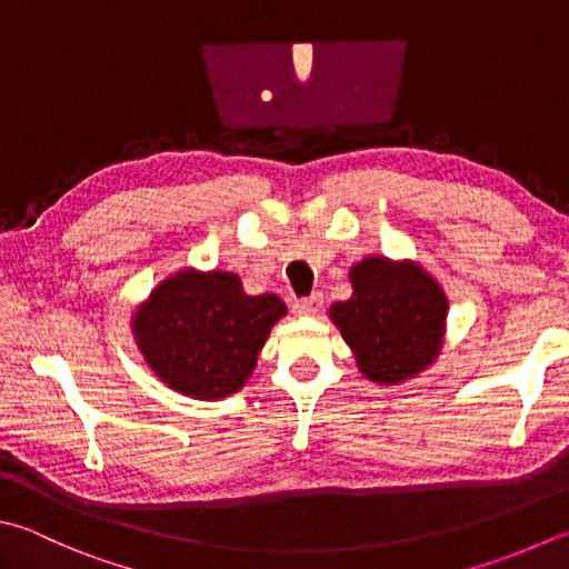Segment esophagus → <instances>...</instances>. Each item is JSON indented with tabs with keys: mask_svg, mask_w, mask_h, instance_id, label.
<instances>
[{
	"mask_svg": "<svg viewBox=\"0 0 569 569\" xmlns=\"http://www.w3.org/2000/svg\"><path fill=\"white\" fill-rule=\"evenodd\" d=\"M321 307H325V297H321V295L299 299V302L295 305L297 315H305V317H317L321 312Z\"/></svg>",
	"mask_w": 569,
	"mask_h": 569,
	"instance_id": "obj_1",
	"label": "esophagus"
}]
</instances>
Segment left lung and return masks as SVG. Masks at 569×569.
<instances>
[{
    "label": "left lung",
    "mask_w": 569,
    "mask_h": 569,
    "mask_svg": "<svg viewBox=\"0 0 569 569\" xmlns=\"http://www.w3.org/2000/svg\"><path fill=\"white\" fill-rule=\"evenodd\" d=\"M351 297L329 307L359 371L373 383L399 386L431 367L443 349L448 299L411 260L371 254L351 264Z\"/></svg>",
    "instance_id": "obj_1"
}]
</instances>
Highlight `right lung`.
Returning a JSON list of instances; mask_svg holds the SVG:
<instances>
[{
	"label": "right lung",
	"mask_w": 569,
	"mask_h": 569,
	"mask_svg": "<svg viewBox=\"0 0 569 569\" xmlns=\"http://www.w3.org/2000/svg\"><path fill=\"white\" fill-rule=\"evenodd\" d=\"M287 315L277 295H248L234 272L192 267L166 277L131 317L138 349L170 389L218 401L252 377L272 327Z\"/></svg>",
	"instance_id": "right-lung-1"
}]
</instances>
